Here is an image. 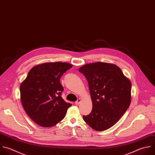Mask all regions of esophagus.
<instances>
[{
    "label": "esophagus",
    "mask_w": 155,
    "mask_h": 155,
    "mask_svg": "<svg viewBox=\"0 0 155 155\" xmlns=\"http://www.w3.org/2000/svg\"><path fill=\"white\" fill-rule=\"evenodd\" d=\"M81 99H78L76 101V102H75L76 105H79V103L81 102Z\"/></svg>",
    "instance_id": "34e87169"
}]
</instances>
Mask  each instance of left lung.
<instances>
[{
    "instance_id": "obj_1",
    "label": "left lung",
    "mask_w": 155,
    "mask_h": 155,
    "mask_svg": "<svg viewBox=\"0 0 155 155\" xmlns=\"http://www.w3.org/2000/svg\"><path fill=\"white\" fill-rule=\"evenodd\" d=\"M86 78L93 108L84 121L96 131L113 126L131 103V84L122 70L112 64L97 62L79 69Z\"/></svg>"
}]
</instances>
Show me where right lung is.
<instances>
[{
    "mask_svg": "<svg viewBox=\"0 0 155 155\" xmlns=\"http://www.w3.org/2000/svg\"><path fill=\"white\" fill-rule=\"evenodd\" d=\"M73 65L67 62H47L33 67L20 85L21 99L28 116L38 125L53 127L61 121L71 104L61 94V77Z\"/></svg>",
    "mask_w": 155,
    "mask_h": 155,
    "instance_id": "1",
    "label": "right lung"
}]
</instances>
